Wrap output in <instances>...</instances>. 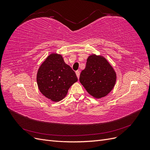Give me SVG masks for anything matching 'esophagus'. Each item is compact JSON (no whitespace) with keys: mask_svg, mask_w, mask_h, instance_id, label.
Returning <instances> with one entry per match:
<instances>
[{"mask_svg":"<svg viewBox=\"0 0 150 150\" xmlns=\"http://www.w3.org/2000/svg\"><path fill=\"white\" fill-rule=\"evenodd\" d=\"M76 74L77 77H78V78L79 79V75H80V72H79V71H76Z\"/></svg>","mask_w":150,"mask_h":150,"instance_id":"1","label":"esophagus"}]
</instances>
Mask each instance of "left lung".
Returning a JSON list of instances; mask_svg holds the SVG:
<instances>
[{
    "mask_svg": "<svg viewBox=\"0 0 150 150\" xmlns=\"http://www.w3.org/2000/svg\"><path fill=\"white\" fill-rule=\"evenodd\" d=\"M116 74L111 65L101 56L88 57L86 67L81 72L79 81L94 98L106 96L114 88Z\"/></svg>",
    "mask_w": 150,
    "mask_h": 150,
    "instance_id": "obj_1",
    "label": "left lung"
}]
</instances>
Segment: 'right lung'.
<instances>
[{
	"mask_svg": "<svg viewBox=\"0 0 150 150\" xmlns=\"http://www.w3.org/2000/svg\"><path fill=\"white\" fill-rule=\"evenodd\" d=\"M78 81L75 72L66 64L61 54L52 53L39 67L37 74L39 89L54 102L64 98L68 89Z\"/></svg>",
	"mask_w": 150,
	"mask_h": 150,
	"instance_id": "1",
	"label": "right lung"
}]
</instances>
